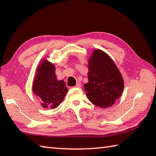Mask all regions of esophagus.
<instances>
[{"mask_svg":"<svg viewBox=\"0 0 156 156\" xmlns=\"http://www.w3.org/2000/svg\"><path fill=\"white\" fill-rule=\"evenodd\" d=\"M81 86V83H80V81H77V82H76V86H75L76 88H80Z\"/></svg>","mask_w":156,"mask_h":156,"instance_id":"esophagus-1","label":"esophagus"}]
</instances>
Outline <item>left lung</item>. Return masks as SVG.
<instances>
[{"mask_svg": "<svg viewBox=\"0 0 156 156\" xmlns=\"http://www.w3.org/2000/svg\"><path fill=\"white\" fill-rule=\"evenodd\" d=\"M88 76L84 90L90 101L101 108L112 107L124 88L123 79L113 60L105 52L95 49L88 61Z\"/></svg>", "mask_w": 156, "mask_h": 156, "instance_id": "left-lung-1", "label": "left lung"}]
</instances>
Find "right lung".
<instances>
[{"label": "right lung", "instance_id": "obj_1", "mask_svg": "<svg viewBox=\"0 0 156 156\" xmlns=\"http://www.w3.org/2000/svg\"><path fill=\"white\" fill-rule=\"evenodd\" d=\"M32 90L44 108L55 109L64 100L68 88L64 81L57 80L55 66L42 59L36 69Z\"/></svg>", "mask_w": 156, "mask_h": 156}]
</instances>
